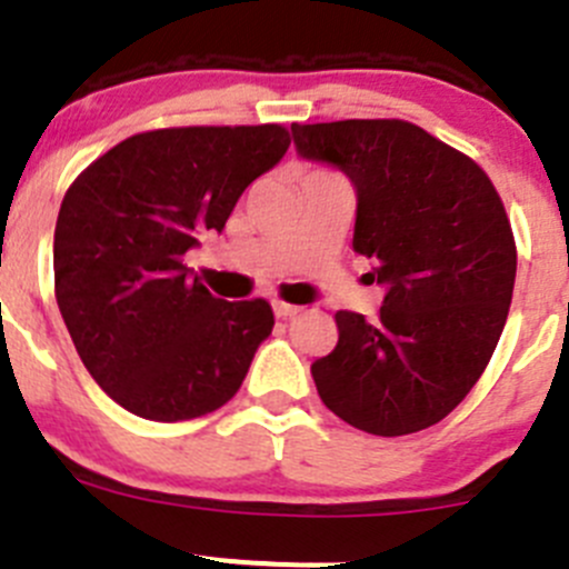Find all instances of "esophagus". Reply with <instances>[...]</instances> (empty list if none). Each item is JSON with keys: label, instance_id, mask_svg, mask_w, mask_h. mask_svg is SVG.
<instances>
[{"label": "esophagus", "instance_id": "obj_1", "mask_svg": "<svg viewBox=\"0 0 569 569\" xmlns=\"http://www.w3.org/2000/svg\"><path fill=\"white\" fill-rule=\"evenodd\" d=\"M272 308H274V317L278 319H289V317H295V313H300V306H291V302H283V300H274Z\"/></svg>", "mask_w": 569, "mask_h": 569}]
</instances>
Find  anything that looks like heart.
<instances>
[{
    "mask_svg": "<svg viewBox=\"0 0 569 569\" xmlns=\"http://www.w3.org/2000/svg\"><path fill=\"white\" fill-rule=\"evenodd\" d=\"M313 172H328V169H313ZM308 174H311V172H308Z\"/></svg>",
    "mask_w": 569,
    "mask_h": 569,
    "instance_id": "b5f03b06",
    "label": "heart"
}]
</instances>
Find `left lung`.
Wrapping results in <instances>:
<instances>
[{
    "label": "left lung",
    "instance_id": "1",
    "mask_svg": "<svg viewBox=\"0 0 569 569\" xmlns=\"http://www.w3.org/2000/svg\"><path fill=\"white\" fill-rule=\"evenodd\" d=\"M302 158L358 194L352 250L386 286L378 317L336 311L339 341L311 363L325 406L358 431L406 437L448 417L487 369L517 274V244L489 174L402 119L291 124Z\"/></svg>",
    "mask_w": 569,
    "mask_h": 569
}]
</instances>
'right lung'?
Listing matches in <instances>:
<instances>
[{"label": "right lung", "instance_id": "1", "mask_svg": "<svg viewBox=\"0 0 569 569\" xmlns=\"http://www.w3.org/2000/svg\"><path fill=\"white\" fill-rule=\"evenodd\" d=\"M283 124L136 132L77 174L54 224V300L91 378L136 417H206L272 333L261 297L228 302L183 256L286 156Z\"/></svg>", "mask_w": 569, "mask_h": 569}]
</instances>
